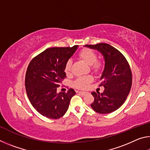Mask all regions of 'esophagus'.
I'll list each match as a JSON object with an SVG mask.
<instances>
[{
    "label": "esophagus",
    "mask_w": 150,
    "mask_h": 150,
    "mask_svg": "<svg viewBox=\"0 0 150 150\" xmlns=\"http://www.w3.org/2000/svg\"><path fill=\"white\" fill-rule=\"evenodd\" d=\"M79 93L80 95H85L87 93L84 92V91H79Z\"/></svg>",
    "instance_id": "esophagus-1"
}]
</instances>
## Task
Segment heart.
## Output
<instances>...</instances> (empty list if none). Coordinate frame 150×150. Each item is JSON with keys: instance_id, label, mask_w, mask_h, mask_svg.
<instances>
[{"instance_id": "1", "label": "heart", "mask_w": 150, "mask_h": 150, "mask_svg": "<svg viewBox=\"0 0 150 150\" xmlns=\"http://www.w3.org/2000/svg\"><path fill=\"white\" fill-rule=\"evenodd\" d=\"M79 57L81 59L84 61L85 63L91 65V69L94 71L98 72L102 69L103 64L101 61L96 59V54L93 50L91 49H83L80 51L79 53ZM72 62L71 60L69 59L65 63V72L67 74H69L71 71ZM93 81V77L92 75H86L79 77L75 81L74 86L75 87L81 89H84L87 88L88 85Z\"/></svg>"}]
</instances>
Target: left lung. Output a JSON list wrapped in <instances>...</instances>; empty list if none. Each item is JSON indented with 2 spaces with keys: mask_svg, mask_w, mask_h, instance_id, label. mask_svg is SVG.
<instances>
[{
  "mask_svg": "<svg viewBox=\"0 0 150 150\" xmlns=\"http://www.w3.org/2000/svg\"><path fill=\"white\" fill-rule=\"evenodd\" d=\"M85 46L98 50L105 62L99 85L105 90L102 93H91L95 98L91 107L100 114L112 112L123 105L130 93L132 82L130 65L122 54L110 45L100 43Z\"/></svg>",
  "mask_w": 150,
  "mask_h": 150,
  "instance_id": "left-lung-1",
  "label": "left lung"
}]
</instances>
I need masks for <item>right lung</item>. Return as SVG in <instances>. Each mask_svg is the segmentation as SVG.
<instances>
[{
    "label": "right lung",
    "instance_id": "1",
    "mask_svg": "<svg viewBox=\"0 0 150 150\" xmlns=\"http://www.w3.org/2000/svg\"><path fill=\"white\" fill-rule=\"evenodd\" d=\"M79 45L71 47H51L33 58L25 78L26 93L32 105L45 117L57 119L65 115L73 95V88L57 93L66 77L65 65Z\"/></svg>",
    "mask_w": 150,
    "mask_h": 150
}]
</instances>
